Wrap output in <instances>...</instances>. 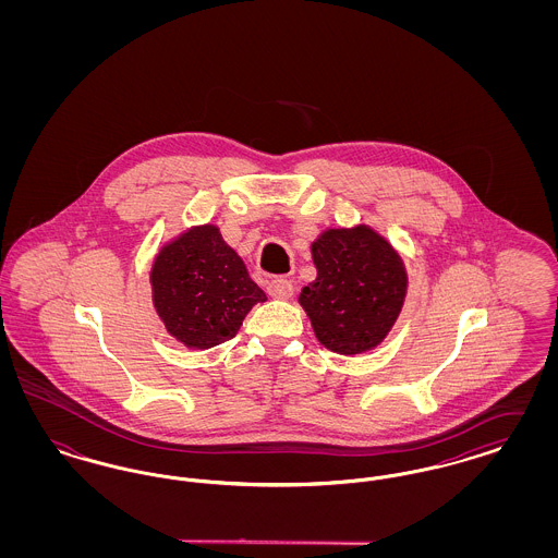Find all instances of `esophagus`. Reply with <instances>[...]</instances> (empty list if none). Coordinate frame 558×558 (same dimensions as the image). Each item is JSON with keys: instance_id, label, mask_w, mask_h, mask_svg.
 <instances>
[{"instance_id": "34e87169", "label": "esophagus", "mask_w": 558, "mask_h": 558, "mask_svg": "<svg viewBox=\"0 0 558 558\" xmlns=\"http://www.w3.org/2000/svg\"><path fill=\"white\" fill-rule=\"evenodd\" d=\"M292 291H294V287H292L291 280H289V278H282V276L274 278V280L267 284V292H269L271 296H276V299H291Z\"/></svg>"}]
</instances>
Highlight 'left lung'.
<instances>
[{
    "mask_svg": "<svg viewBox=\"0 0 558 558\" xmlns=\"http://www.w3.org/2000/svg\"><path fill=\"white\" fill-rule=\"evenodd\" d=\"M318 276L299 303L316 339L341 355L380 345L393 328L408 292L403 259L371 226L328 228L312 242Z\"/></svg>",
    "mask_w": 558,
    "mask_h": 558,
    "instance_id": "left-lung-1",
    "label": "left lung"
}]
</instances>
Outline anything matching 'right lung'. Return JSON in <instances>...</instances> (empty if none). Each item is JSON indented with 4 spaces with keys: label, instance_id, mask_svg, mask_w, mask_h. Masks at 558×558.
<instances>
[{
    "label": "right lung",
    "instance_id": "right-lung-1",
    "mask_svg": "<svg viewBox=\"0 0 558 558\" xmlns=\"http://www.w3.org/2000/svg\"><path fill=\"white\" fill-rule=\"evenodd\" d=\"M150 287L160 322L187 349L230 341L253 305L267 299L213 223L187 228L160 246Z\"/></svg>",
    "mask_w": 558,
    "mask_h": 558
}]
</instances>
